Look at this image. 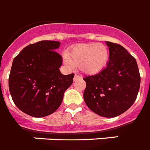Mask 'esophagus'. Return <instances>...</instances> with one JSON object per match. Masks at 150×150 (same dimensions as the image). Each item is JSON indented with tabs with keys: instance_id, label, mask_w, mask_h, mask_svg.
Wrapping results in <instances>:
<instances>
[{
	"instance_id": "34e87169",
	"label": "esophagus",
	"mask_w": 150,
	"mask_h": 150,
	"mask_svg": "<svg viewBox=\"0 0 150 150\" xmlns=\"http://www.w3.org/2000/svg\"><path fill=\"white\" fill-rule=\"evenodd\" d=\"M80 79H82V77H81V76H79V75H77V74H75V75H74V81H76V80H80Z\"/></svg>"
}]
</instances>
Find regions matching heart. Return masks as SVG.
<instances>
[{"instance_id":"b5f03b06","label":"heart","mask_w":150,"mask_h":150,"mask_svg":"<svg viewBox=\"0 0 150 150\" xmlns=\"http://www.w3.org/2000/svg\"><path fill=\"white\" fill-rule=\"evenodd\" d=\"M110 58V51L102 43H86L74 45L64 59L70 66L80 67L86 74L94 75L105 68Z\"/></svg>"}]
</instances>
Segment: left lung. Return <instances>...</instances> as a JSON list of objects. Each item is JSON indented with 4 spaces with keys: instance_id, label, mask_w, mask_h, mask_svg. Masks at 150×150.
Listing matches in <instances>:
<instances>
[{
    "instance_id": "1",
    "label": "left lung",
    "mask_w": 150,
    "mask_h": 150,
    "mask_svg": "<svg viewBox=\"0 0 150 150\" xmlns=\"http://www.w3.org/2000/svg\"><path fill=\"white\" fill-rule=\"evenodd\" d=\"M110 51L108 64L100 73L83 78V98L94 113L105 117L121 115L136 100L140 76L136 59L123 46L105 42Z\"/></svg>"
}]
</instances>
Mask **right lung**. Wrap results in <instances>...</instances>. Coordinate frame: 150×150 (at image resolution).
<instances>
[{
    "mask_svg": "<svg viewBox=\"0 0 150 150\" xmlns=\"http://www.w3.org/2000/svg\"><path fill=\"white\" fill-rule=\"evenodd\" d=\"M61 42L41 41L25 47L13 61L9 89L20 111L35 117L54 113L65 91L73 83L74 74L60 71L62 57L55 52Z\"/></svg>",
    "mask_w": 150,
    "mask_h": 150,
    "instance_id": "add662e5",
    "label": "right lung"
}]
</instances>
